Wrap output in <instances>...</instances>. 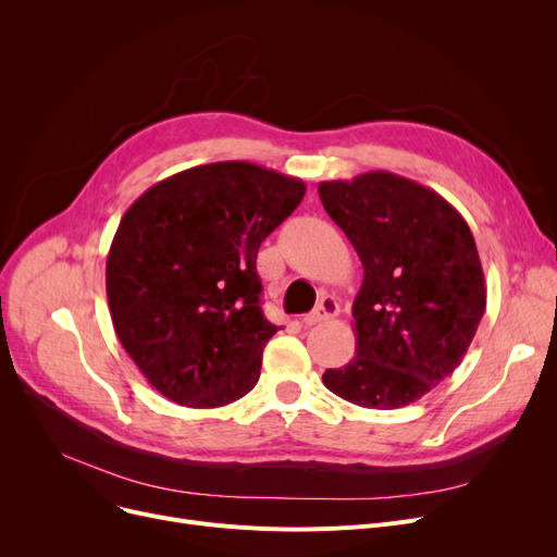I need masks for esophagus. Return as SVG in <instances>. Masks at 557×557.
Segmentation results:
<instances>
[{
  "instance_id": "1",
  "label": "esophagus",
  "mask_w": 557,
  "mask_h": 557,
  "mask_svg": "<svg viewBox=\"0 0 557 557\" xmlns=\"http://www.w3.org/2000/svg\"><path fill=\"white\" fill-rule=\"evenodd\" d=\"M338 311H341V307H338V302H336V298H332V296H325L323 300H320V305L311 311V313H307L305 318H302V323L307 325V327H311V325H318V323H325V320H332V318H336L338 315Z\"/></svg>"
}]
</instances>
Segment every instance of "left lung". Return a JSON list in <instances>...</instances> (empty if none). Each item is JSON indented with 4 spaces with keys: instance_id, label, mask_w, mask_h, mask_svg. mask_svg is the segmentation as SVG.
I'll use <instances>...</instances> for the list:
<instances>
[{
    "instance_id": "8db88e82",
    "label": "left lung",
    "mask_w": 557,
    "mask_h": 557,
    "mask_svg": "<svg viewBox=\"0 0 557 557\" xmlns=\"http://www.w3.org/2000/svg\"><path fill=\"white\" fill-rule=\"evenodd\" d=\"M318 194L363 263L357 355L323 384L363 408L413 404L460 366L483 318L474 234L441 194L391 171L320 183Z\"/></svg>"
}]
</instances>
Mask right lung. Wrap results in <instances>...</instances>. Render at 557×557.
<instances>
[{
    "label": "right lung",
    "instance_id": "obj_1",
    "mask_svg": "<svg viewBox=\"0 0 557 557\" xmlns=\"http://www.w3.org/2000/svg\"><path fill=\"white\" fill-rule=\"evenodd\" d=\"M302 181L250 162L191 166L126 210L106 261L112 325L158 393L216 408L250 393L280 330L259 307L257 250Z\"/></svg>",
    "mask_w": 557,
    "mask_h": 557
}]
</instances>
